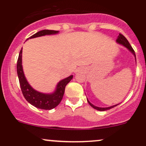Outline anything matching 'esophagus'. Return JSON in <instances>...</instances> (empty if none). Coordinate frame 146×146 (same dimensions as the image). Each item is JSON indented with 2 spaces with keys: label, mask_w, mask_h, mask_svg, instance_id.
Returning a JSON list of instances; mask_svg holds the SVG:
<instances>
[{
  "label": "esophagus",
  "mask_w": 146,
  "mask_h": 146,
  "mask_svg": "<svg viewBox=\"0 0 146 146\" xmlns=\"http://www.w3.org/2000/svg\"><path fill=\"white\" fill-rule=\"evenodd\" d=\"M81 71H82V69H81Z\"/></svg>",
  "instance_id": "esophagus-1"
}]
</instances>
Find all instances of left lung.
<instances>
[{
    "mask_svg": "<svg viewBox=\"0 0 146 146\" xmlns=\"http://www.w3.org/2000/svg\"><path fill=\"white\" fill-rule=\"evenodd\" d=\"M117 42L118 43H119V44L123 45V46H125V47H126V48H128V49L130 50V51H131L132 53H133V54L135 55V51H134V49H133V48H132V47L131 46V45L130 44V43H129V42L128 41V40H127L126 38H125V36H123V35H122L121 33H119V35L118 38H117ZM135 59H136V56H135ZM87 101H88V104H89L90 105V106H92L93 108H95V109L100 110V111H104V110H109V109H110V108H113V107L116 106L118 105V104H117V105H115V106H113L108 107V108H100V107H97V106H95L92 104L90 103V102L88 101V100H87Z\"/></svg>",
    "mask_w": 146,
    "mask_h": 146,
    "instance_id": "8db88e82",
    "label": "left lung"
}]
</instances>
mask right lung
<instances>
[{
    "instance_id": "add662e5",
    "label": "right lung",
    "mask_w": 146,
    "mask_h": 146,
    "mask_svg": "<svg viewBox=\"0 0 146 146\" xmlns=\"http://www.w3.org/2000/svg\"><path fill=\"white\" fill-rule=\"evenodd\" d=\"M57 33H58V31L42 30L33 34L28 39L45 36V35L55 34ZM17 73L18 79H19L20 86H21L22 93L24 98L33 106L44 110L53 109L59 104L63 98L65 87L73 78V75H71L61 80L57 86L56 90L53 94H43V93L36 91L33 89L27 82L23 73V66H22V49L20 51L17 61Z\"/></svg>"
}]
</instances>
